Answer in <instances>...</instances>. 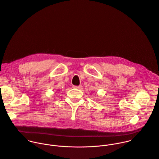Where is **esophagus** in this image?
Masks as SVG:
<instances>
[{
	"instance_id": "esophagus-1",
	"label": "esophagus",
	"mask_w": 159,
	"mask_h": 159,
	"mask_svg": "<svg viewBox=\"0 0 159 159\" xmlns=\"http://www.w3.org/2000/svg\"><path fill=\"white\" fill-rule=\"evenodd\" d=\"M73 88L74 89H82V86H73Z\"/></svg>"
}]
</instances>
